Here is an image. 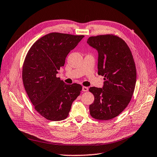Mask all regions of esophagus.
<instances>
[{
    "label": "esophagus",
    "instance_id": "obj_1",
    "mask_svg": "<svg viewBox=\"0 0 157 157\" xmlns=\"http://www.w3.org/2000/svg\"><path fill=\"white\" fill-rule=\"evenodd\" d=\"M82 90H83V92H87L88 90V88L86 87V86H83Z\"/></svg>",
    "mask_w": 157,
    "mask_h": 157
}]
</instances>
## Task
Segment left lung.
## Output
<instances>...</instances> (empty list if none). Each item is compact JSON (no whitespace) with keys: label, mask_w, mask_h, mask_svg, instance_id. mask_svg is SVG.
<instances>
[{"label":"left lung","mask_w":157,"mask_h":157,"mask_svg":"<svg viewBox=\"0 0 157 157\" xmlns=\"http://www.w3.org/2000/svg\"><path fill=\"white\" fill-rule=\"evenodd\" d=\"M87 43L98 51V74L105 80L103 88H89L94 96L90 113L95 119L110 120L132 99L137 79L133 57L124 41L113 34L90 36Z\"/></svg>","instance_id":"1"}]
</instances>
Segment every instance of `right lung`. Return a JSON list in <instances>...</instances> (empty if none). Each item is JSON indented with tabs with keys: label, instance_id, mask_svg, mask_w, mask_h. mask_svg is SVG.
<instances>
[{
	"label": "right lung",
	"instance_id": "right-lung-1",
	"mask_svg": "<svg viewBox=\"0 0 157 157\" xmlns=\"http://www.w3.org/2000/svg\"><path fill=\"white\" fill-rule=\"evenodd\" d=\"M84 35L51 33L38 39L28 51L22 67V81L35 110L47 120L65 119L82 86L67 85L56 77L69 52Z\"/></svg>",
	"mask_w": 157,
	"mask_h": 157
}]
</instances>
